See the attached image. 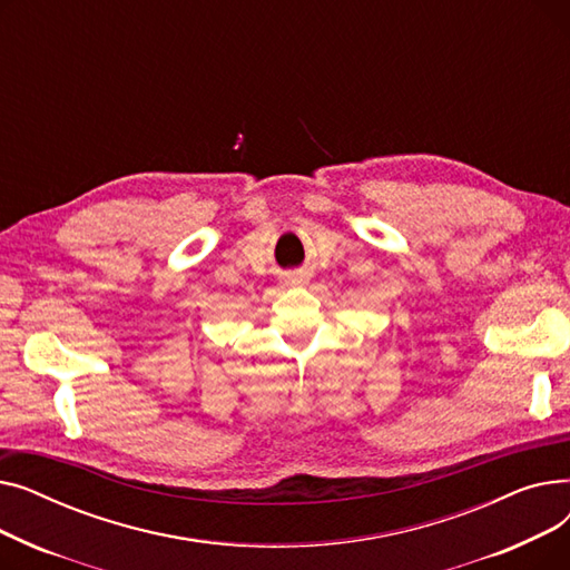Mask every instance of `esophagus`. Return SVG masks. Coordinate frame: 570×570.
<instances>
[{"label": "esophagus", "mask_w": 570, "mask_h": 570, "mask_svg": "<svg viewBox=\"0 0 570 570\" xmlns=\"http://www.w3.org/2000/svg\"><path fill=\"white\" fill-rule=\"evenodd\" d=\"M286 282H288V284H305V282H309V275L305 273V269H295V273L288 275Z\"/></svg>", "instance_id": "1"}]
</instances>
